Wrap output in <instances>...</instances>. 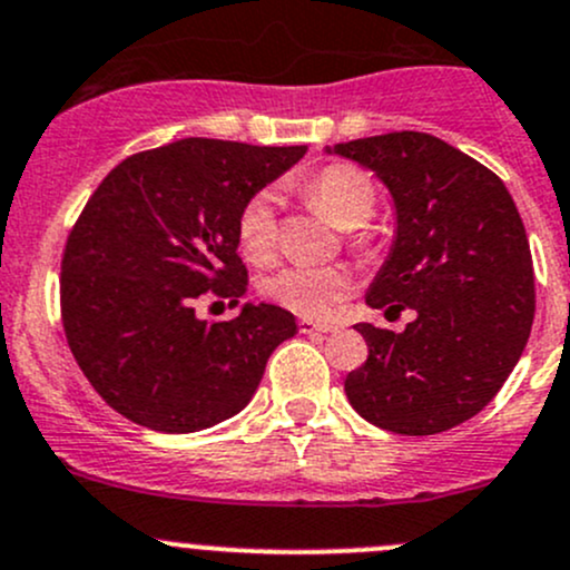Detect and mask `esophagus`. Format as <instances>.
<instances>
[{"label":"esophagus","instance_id":"esophagus-1","mask_svg":"<svg viewBox=\"0 0 570 570\" xmlns=\"http://www.w3.org/2000/svg\"><path fill=\"white\" fill-rule=\"evenodd\" d=\"M298 332L302 334H328L334 332L332 324H318V321H309V318H302L298 321Z\"/></svg>","mask_w":570,"mask_h":570}]
</instances>
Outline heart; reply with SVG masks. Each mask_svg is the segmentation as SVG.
<instances>
[{
    "label": "heart",
    "mask_w": 570,
    "mask_h": 570,
    "mask_svg": "<svg viewBox=\"0 0 570 570\" xmlns=\"http://www.w3.org/2000/svg\"><path fill=\"white\" fill-rule=\"evenodd\" d=\"M304 191L345 230L365 227L379 208L373 178L356 164H328L307 180ZM236 236L255 263H266L277 252L279 219L272 189L255 191L242 205ZM261 293L302 318H328L351 293V274L343 266H279L261 279Z\"/></svg>",
    "instance_id": "heart-1"
}]
</instances>
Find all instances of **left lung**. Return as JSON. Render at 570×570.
<instances>
[{
  "instance_id": "1",
  "label": "left lung",
  "mask_w": 570,
  "mask_h": 570,
  "mask_svg": "<svg viewBox=\"0 0 570 570\" xmlns=\"http://www.w3.org/2000/svg\"><path fill=\"white\" fill-rule=\"evenodd\" d=\"M332 150L371 167L395 197V246L367 304L416 313L401 334L356 326L367 362L348 373L345 395L384 431H450L489 406L530 337L535 274L519 208L500 175L431 134Z\"/></svg>"
}]
</instances>
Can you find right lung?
<instances>
[{
    "label": "right lung",
    "instance_id": "1",
    "mask_svg": "<svg viewBox=\"0 0 570 570\" xmlns=\"http://www.w3.org/2000/svg\"><path fill=\"white\" fill-rule=\"evenodd\" d=\"M304 150L180 139L122 158L87 199L62 252V328L126 420L195 433L238 414L296 334L277 304H244L230 321H199L195 304L244 296L238 210Z\"/></svg>",
    "mask_w": 570,
    "mask_h": 570
}]
</instances>
